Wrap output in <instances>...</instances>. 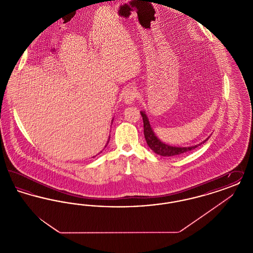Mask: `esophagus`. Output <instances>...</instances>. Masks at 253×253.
<instances>
[{"instance_id": "1", "label": "esophagus", "mask_w": 253, "mask_h": 253, "mask_svg": "<svg viewBox=\"0 0 253 253\" xmlns=\"http://www.w3.org/2000/svg\"><path fill=\"white\" fill-rule=\"evenodd\" d=\"M136 89L134 87H129L127 88L124 93H123V99L125 101V103L127 104H132V102L134 101L135 97H136Z\"/></svg>"}]
</instances>
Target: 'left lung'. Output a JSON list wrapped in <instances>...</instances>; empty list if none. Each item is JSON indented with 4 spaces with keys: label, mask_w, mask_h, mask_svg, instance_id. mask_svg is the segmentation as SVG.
Instances as JSON below:
<instances>
[{
    "label": "left lung",
    "mask_w": 253,
    "mask_h": 253,
    "mask_svg": "<svg viewBox=\"0 0 253 253\" xmlns=\"http://www.w3.org/2000/svg\"><path fill=\"white\" fill-rule=\"evenodd\" d=\"M140 114H141L142 119H143L144 136L146 142H147V144L150 147V149L152 151H154L156 154L161 156V157H175V156H179L182 154H185L187 152H190L193 149L197 148L198 146H200L202 143H205L209 139V137H208L207 139H205L203 142H201L199 144L194 145V146H191V147H175V146H169V145L165 144L162 141H160V139L157 138V135L155 134L144 111H141Z\"/></svg>",
    "instance_id": "1"
}]
</instances>
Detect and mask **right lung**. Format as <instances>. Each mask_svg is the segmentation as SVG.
<instances>
[{
  "instance_id": "1",
  "label": "right lung",
  "mask_w": 253,
  "mask_h": 253,
  "mask_svg": "<svg viewBox=\"0 0 253 253\" xmlns=\"http://www.w3.org/2000/svg\"><path fill=\"white\" fill-rule=\"evenodd\" d=\"M109 142V141H108ZM108 142H107V144H108ZM107 144H106V146H107ZM106 146H105V147H106ZM100 153H101V152H100Z\"/></svg>"
}]
</instances>
